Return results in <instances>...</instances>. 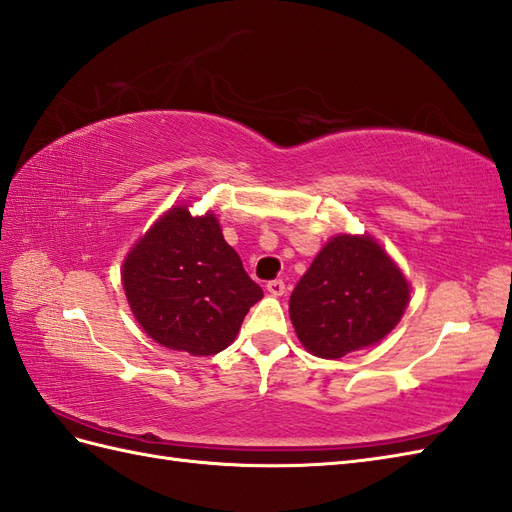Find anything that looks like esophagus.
<instances>
[{"instance_id":"1","label":"esophagus","mask_w":512,"mask_h":512,"mask_svg":"<svg viewBox=\"0 0 512 512\" xmlns=\"http://www.w3.org/2000/svg\"><path fill=\"white\" fill-rule=\"evenodd\" d=\"M266 290H268L272 296H283V294H285V283H283L281 279L270 281V283L266 285Z\"/></svg>"}]
</instances>
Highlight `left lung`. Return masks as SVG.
Returning <instances> with one entry per match:
<instances>
[{"label": "left lung", "instance_id": "1", "mask_svg": "<svg viewBox=\"0 0 512 512\" xmlns=\"http://www.w3.org/2000/svg\"><path fill=\"white\" fill-rule=\"evenodd\" d=\"M411 303V283L370 233H337L290 298L300 344L313 357L342 359L385 339Z\"/></svg>", "mask_w": 512, "mask_h": 512}]
</instances>
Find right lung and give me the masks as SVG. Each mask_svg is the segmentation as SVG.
<instances>
[{"mask_svg":"<svg viewBox=\"0 0 512 512\" xmlns=\"http://www.w3.org/2000/svg\"><path fill=\"white\" fill-rule=\"evenodd\" d=\"M131 313L155 344L192 357L218 355L238 337L264 290L227 244L218 216L181 201L144 231L123 259Z\"/></svg>","mask_w":512,"mask_h":512,"instance_id":"add662e5","label":"right lung"}]
</instances>
